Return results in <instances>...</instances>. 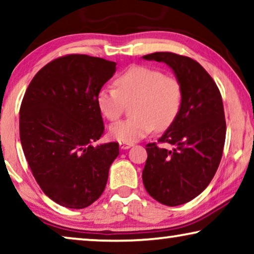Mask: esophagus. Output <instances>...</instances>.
Here are the masks:
<instances>
[{
  "instance_id": "obj_1",
  "label": "esophagus",
  "mask_w": 254,
  "mask_h": 254,
  "mask_svg": "<svg viewBox=\"0 0 254 254\" xmlns=\"http://www.w3.org/2000/svg\"><path fill=\"white\" fill-rule=\"evenodd\" d=\"M133 145H132V143H124V142H120V147L122 149H128L130 148V147H132Z\"/></svg>"
}]
</instances>
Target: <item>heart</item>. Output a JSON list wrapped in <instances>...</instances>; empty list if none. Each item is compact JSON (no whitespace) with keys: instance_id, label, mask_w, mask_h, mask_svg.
<instances>
[{"instance_id":"heart-1","label":"heart","mask_w":254,"mask_h":254,"mask_svg":"<svg viewBox=\"0 0 254 254\" xmlns=\"http://www.w3.org/2000/svg\"><path fill=\"white\" fill-rule=\"evenodd\" d=\"M116 89L104 86L97 94L101 115L116 121L122 115L124 103L133 99L130 119L109 127V135L124 143H134L156 127L165 130L175 122L183 104V86L176 77L153 68L134 65L115 79Z\"/></svg>"}]
</instances>
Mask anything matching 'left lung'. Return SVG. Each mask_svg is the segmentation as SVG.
Here are the masks:
<instances>
[{
  "mask_svg": "<svg viewBox=\"0 0 254 254\" xmlns=\"http://www.w3.org/2000/svg\"><path fill=\"white\" fill-rule=\"evenodd\" d=\"M142 59L166 64L183 86L179 114L158 139L160 145H146L142 171L151 197L168 206L181 205L209 186L221 161L226 139L222 98L207 71L188 57L155 52Z\"/></svg>",
  "mask_w": 254,
  "mask_h": 254,
  "instance_id": "1",
  "label": "left lung"
}]
</instances>
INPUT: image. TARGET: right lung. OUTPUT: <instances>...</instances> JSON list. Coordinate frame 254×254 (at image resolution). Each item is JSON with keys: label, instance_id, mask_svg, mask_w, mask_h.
Returning <instances> with one entry per match:
<instances>
[{"label": "right lung", "instance_id": "add662e5", "mask_svg": "<svg viewBox=\"0 0 254 254\" xmlns=\"http://www.w3.org/2000/svg\"><path fill=\"white\" fill-rule=\"evenodd\" d=\"M116 63L85 55L55 59L39 70L22 99L19 133L33 176L48 197L84 209L103 194L119 143L93 146L104 132L97 94Z\"/></svg>", "mask_w": 254, "mask_h": 254}]
</instances>
